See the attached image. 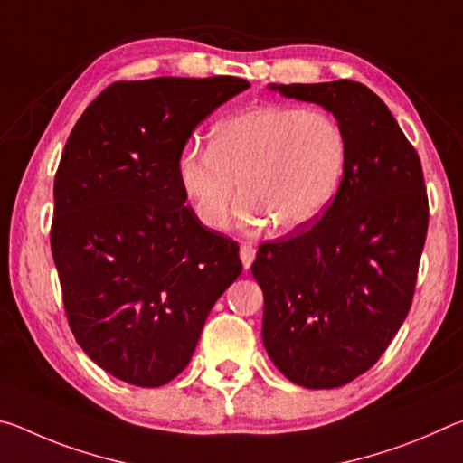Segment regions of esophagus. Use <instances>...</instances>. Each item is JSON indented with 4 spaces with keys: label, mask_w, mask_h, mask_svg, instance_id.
<instances>
[{
    "label": "esophagus",
    "mask_w": 463,
    "mask_h": 463,
    "mask_svg": "<svg viewBox=\"0 0 463 463\" xmlns=\"http://www.w3.org/2000/svg\"><path fill=\"white\" fill-rule=\"evenodd\" d=\"M255 247L249 245V242H245V245H241V261H242V268L249 269L250 263L255 261Z\"/></svg>",
    "instance_id": "34e87169"
}]
</instances>
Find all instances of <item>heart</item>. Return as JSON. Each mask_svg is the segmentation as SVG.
<instances>
[{"mask_svg":"<svg viewBox=\"0 0 463 463\" xmlns=\"http://www.w3.org/2000/svg\"><path fill=\"white\" fill-rule=\"evenodd\" d=\"M347 167V138L320 109L265 104L218 122L208 148L179 156L177 177L200 222L218 231L229 221L237 184L241 221L294 232L331 206Z\"/></svg>","mask_w":463,"mask_h":463,"instance_id":"heart-1","label":"heart"}]
</instances>
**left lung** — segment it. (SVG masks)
Listing matches in <instances>:
<instances>
[{
  "label": "left lung",
  "instance_id": "left-lung-1",
  "mask_svg": "<svg viewBox=\"0 0 463 463\" xmlns=\"http://www.w3.org/2000/svg\"><path fill=\"white\" fill-rule=\"evenodd\" d=\"M269 90L331 112L347 167L310 229L260 245L263 345L298 386L339 388L370 370L409 315L429 226L420 159L388 106L364 83Z\"/></svg>",
  "mask_w": 463,
  "mask_h": 463
}]
</instances>
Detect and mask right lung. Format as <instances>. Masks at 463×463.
I'll return each instance as SVG.
<instances>
[{
  "instance_id": "obj_1",
  "label": "right lung",
  "mask_w": 463,
  "mask_h": 463,
  "mask_svg": "<svg viewBox=\"0 0 463 463\" xmlns=\"http://www.w3.org/2000/svg\"><path fill=\"white\" fill-rule=\"evenodd\" d=\"M247 88L231 75L118 81L67 138L51 226L67 320L90 359L132 386L185 370L242 271L237 242L185 206L177 163L194 128Z\"/></svg>"
}]
</instances>
